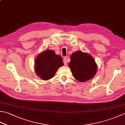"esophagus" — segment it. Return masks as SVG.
Here are the masks:
<instances>
[{"instance_id":"1","label":"esophagus","mask_w":125,"mask_h":125,"mask_svg":"<svg viewBox=\"0 0 125 125\" xmlns=\"http://www.w3.org/2000/svg\"><path fill=\"white\" fill-rule=\"evenodd\" d=\"M63 62H64V64L65 65H67V63L68 62V58L65 57L63 58Z\"/></svg>"}]
</instances>
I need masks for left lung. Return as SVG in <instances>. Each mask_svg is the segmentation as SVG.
Listing matches in <instances>:
<instances>
[{"label":"left lung","instance_id":"1","mask_svg":"<svg viewBox=\"0 0 125 125\" xmlns=\"http://www.w3.org/2000/svg\"><path fill=\"white\" fill-rule=\"evenodd\" d=\"M69 67L73 76L80 82L91 79L95 75L97 66L95 61L88 53L77 51L71 55Z\"/></svg>","mask_w":125,"mask_h":125}]
</instances>
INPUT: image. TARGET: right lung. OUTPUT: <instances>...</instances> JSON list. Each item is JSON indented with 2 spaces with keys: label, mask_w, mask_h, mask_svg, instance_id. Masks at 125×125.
<instances>
[{
  "label": "right lung",
  "mask_w": 125,
  "mask_h": 125,
  "mask_svg": "<svg viewBox=\"0 0 125 125\" xmlns=\"http://www.w3.org/2000/svg\"><path fill=\"white\" fill-rule=\"evenodd\" d=\"M63 65L60 55H56L54 51L48 50L37 56L35 62V70L42 79L48 80L54 76L56 71Z\"/></svg>",
  "instance_id": "right-lung-1"
}]
</instances>
